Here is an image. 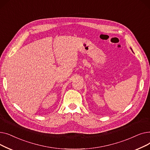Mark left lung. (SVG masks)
I'll list each match as a JSON object with an SVG mask.
<instances>
[{"mask_svg":"<svg viewBox=\"0 0 150 150\" xmlns=\"http://www.w3.org/2000/svg\"><path fill=\"white\" fill-rule=\"evenodd\" d=\"M131 49V50H132V49Z\"/></svg>","mask_w":150,"mask_h":150,"instance_id":"obj_1","label":"left lung"}]
</instances>
